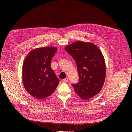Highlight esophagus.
<instances>
[{
  "label": "esophagus",
  "instance_id": "esophagus-1",
  "mask_svg": "<svg viewBox=\"0 0 132 132\" xmlns=\"http://www.w3.org/2000/svg\"><path fill=\"white\" fill-rule=\"evenodd\" d=\"M68 79L67 78H65L64 79H62V81L63 82H66L68 81Z\"/></svg>",
  "mask_w": 132,
  "mask_h": 132
}]
</instances>
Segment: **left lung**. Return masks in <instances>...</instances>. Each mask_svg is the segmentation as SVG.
Segmentation results:
<instances>
[{
  "mask_svg": "<svg viewBox=\"0 0 132 132\" xmlns=\"http://www.w3.org/2000/svg\"><path fill=\"white\" fill-rule=\"evenodd\" d=\"M66 51L75 60L79 73V82L72 84L81 98L87 100L97 94L105 79V60L94 44L77 41L65 47Z\"/></svg>",
  "mask_w": 132,
  "mask_h": 132,
  "instance_id": "8db88e82",
  "label": "left lung"
}]
</instances>
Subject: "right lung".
<instances>
[{
    "mask_svg": "<svg viewBox=\"0 0 132 132\" xmlns=\"http://www.w3.org/2000/svg\"><path fill=\"white\" fill-rule=\"evenodd\" d=\"M55 47L37 48L30 51L22 67V81L28 93L38 100L51 95L59 80L51 67V61L57 51Z\"/></svg>",
    "mask_w": 132,
    "mask_h": 132,
    "instance_id": "right-lung-1",
    "label": "right lung"
}]
</instances>
